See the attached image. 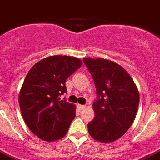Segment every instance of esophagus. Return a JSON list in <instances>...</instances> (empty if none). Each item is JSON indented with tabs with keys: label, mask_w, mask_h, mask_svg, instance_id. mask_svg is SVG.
I'll list each match as a JSON object with an SVG mask.
<instances>
[{
	"label": "esophagus",
	"mask_w": 160,
	"mask_h": 160,
	"mask_svg": "<svg viewBox=\"0 0 160 160\" xmlns=\"http://www.w3.org/2000/svg\"><path fill=\"white\" fill-rule=\"evenodd\" d=\"M86 107V106H85V105H82V104H78L77 105V108H78V109L79 110H82V109H84V108Z\"/></svg>",
	"instance_id": "34e87169"
}]
</instances>
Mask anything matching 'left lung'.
I'll use <instances>...</instances> for the list:
<instances>
[{
	"label": "left lung",
	"mask_w": 160,
	"mask_h": 160,
	"mask_svg": "<svg viewBox=\"0 0 160 160\" xmlns=\"http://www.w3.org/2000/svg\"><path fill=\"white\" fill-rule=\"evenodd\" d=\"M84 64L94 81L97 100L94 118L88 124L92 138L102 143L117 141L136 118L140 95L134 80L125 69L104 58H85Z\"/></svg>",
	"instance_id": "left-lung-1"
}]
</instances>
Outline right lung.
<instances>
[{
  "instance_id": "right-lung-1",
  "label": "right lung",
  "mask_w": 160,
  "mask_h": 160,
  "mask_svg": "<svg viewBox=\"0 0 160 160\" xmlns=\"http://www.w3.org/2000/svg\"><path fill=\"white\" fill-rule=\"evenodd\" d=\"M77 58L51 56L29 70L19 94L26 125L33 134L52 142L64 137L76 117V106L60 96L67 91L66 80L82 66Z\"/></svg>"
}]
</instances>
